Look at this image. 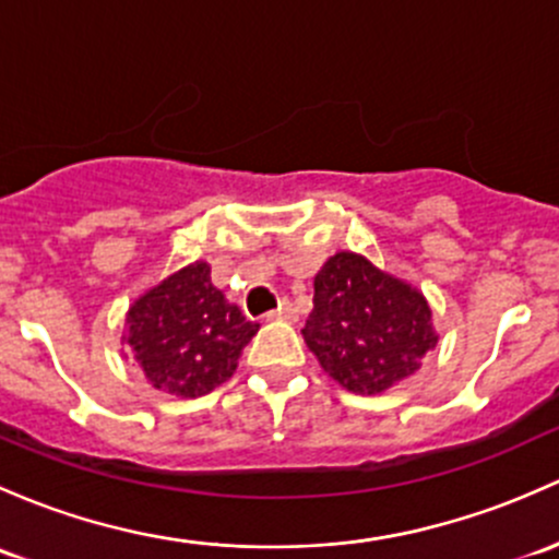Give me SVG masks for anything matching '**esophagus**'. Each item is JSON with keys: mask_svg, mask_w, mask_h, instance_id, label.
Instances as JSON below:
<instances>
[{"mask_svg": "<svg viewBox=\"0 0 559 559\" xmlns=\"http://www.w3.org/2000/svg\"><path fill=\"white\" fill-rule=\"evenodd\" d=\"M267 319H270V321H295V319H297L295 305H292L289 299H284V302H281V308H278V310H270Z\"/></svg>", "mask_w": 559, "mask_h": 559, "instance_id": "1", "label": "esophagus"}]
</instances>
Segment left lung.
I'll use <instances>...</instances> for the list:
<instances>
[{
  "label": "left lung",
  "instance_id": "8db88e82",
  "mask_svg": "<svg viewBox=\"0 0 559 559\" xmlns=\"http://www.w3.org/2000/svg\"><path fill=\"white\" fill-rule=\"evenodd\" d=\"M302 337L329 378L354 393H383L420 369L437 345L431 308L415 286L340 251L313 281Z\"/></svg>",
  "mask_w": 559,
  "mask_h": 559
}]
</instances>
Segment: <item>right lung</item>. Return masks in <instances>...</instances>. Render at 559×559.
Listing matches in <instances>:
<instances>
[{
	"label": "right lung",
	"instance_id": "right-lung-1",
	"mask_svg": "<svg viewBox=\"0 0 559 559\" xmlns=\"http://www.w3.org/2000/svg\"><path fill=\"white\" fill-rule=\"evenodd\" d=\"M133 358L157 391L195 399L233 378L260 324L246 319L192 262L144 292L126 316Z\"/></svg>",
	"mask_w": 559,
	"mask_h": 559
}]
</instances>
